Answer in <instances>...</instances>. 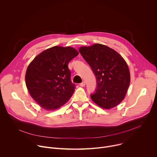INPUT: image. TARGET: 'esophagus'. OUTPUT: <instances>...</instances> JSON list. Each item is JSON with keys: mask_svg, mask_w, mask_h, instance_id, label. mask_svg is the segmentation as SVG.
<instances>
[{"mask_svg": "<svg viewBox=\"0 0 157 157\" xmlns=\"http://www.w3.org/2000/svg\"><path fill=\"white\" fill-rule=\"evenodd\" d=\"M85 82L84 81H83V82H82L81 83H80V84H79V86H81V87H84V86H85Z\"/></svg>", "mask_w": 157, "mask_h": 157, "instance_id": "obj_1", "label": "esophagus"}]
</instances>
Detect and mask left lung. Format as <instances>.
<instances>
[{
	"label": "left lung",
	"instance_id": "obj_1",
	"mask_svg": "<svg viewBox=\"0 0 157 157\" xmlns=\"http://www.w3.org/2000/svg\"><path fill=\"white\" fill-rule=\"evenodd\" d=\"M96 78L97 86L91 94L100 107H114L124 99L130 84V73L124 58L115 50L101 44L79 50Z\"/></svg>",
	"mask_w": 157,
	"mask_h": 157
}]
</instances>
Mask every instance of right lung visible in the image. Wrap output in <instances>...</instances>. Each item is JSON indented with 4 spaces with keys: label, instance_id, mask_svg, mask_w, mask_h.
Masks as SVG:
<instances>
[{
    "label": "right lung",
    "instance_id": "obj_1",
    "mask_svg": "<svg viewBox=\"0 0 157 157\" xmlns=\"http://www.w3.org/2000/svg\"><path fill=\"white\" fill-rule=\"evenodd\" d=\"M78 55L71 47H53L43 51L29 65L25 82L33 99L43 109L55 110L75 92L69 62Z\"/></svg>",
    "mask_w": 157,
    "mask_h": 157
}]
</instances>
